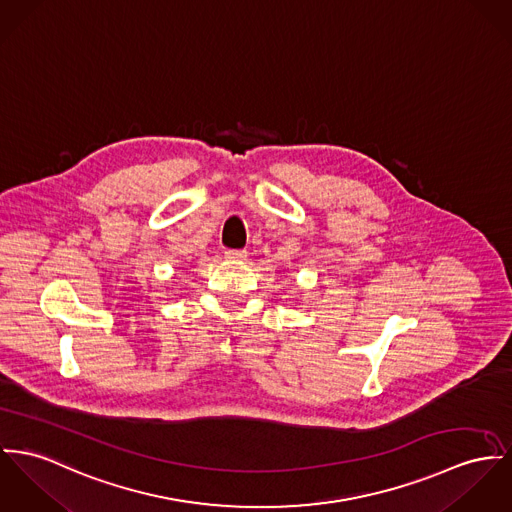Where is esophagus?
<instances>
[{"mask_svg": "<svg viewBox=\"0 0 512 512\" xmlns=\"http://www.w3.org/2000/svg\"><path fill=\"white\" fill-rule=\"evenodd\" d=\"M224 255H226V259H228V261H241V259H245V255H247V253H245V251H241V249H228Z\"/></svg>", "mask_w": 512, "mask_h": 512, "instance_id": "obj_1", "label": "esophagus"}]
</instances>
